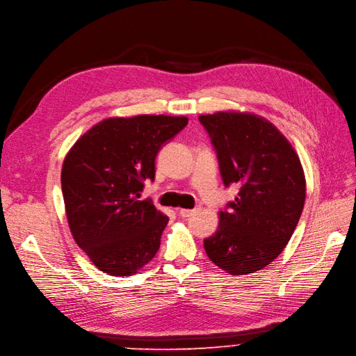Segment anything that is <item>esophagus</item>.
Listing matches in <instances>:
<instances>
[{"instance_id":"1","label":"esophagus","mask_w":356,"mask_h":356,"mask_svg":"<svg viewBox=\"0 0 356 356\" xmlns=\"http://www.w3.org/2000/svg\"><path fill=\"white\" fill-rule=\"evenodd\" d=\"M195 212H197V209H180L179 211L181 218H189V216H192Z\"/></svg>"}]
</instances>
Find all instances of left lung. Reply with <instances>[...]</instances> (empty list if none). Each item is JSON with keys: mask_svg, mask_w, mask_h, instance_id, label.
<instances>
[{"mask_svg": "<svg viewBox=\"0 0 356 356\" xmlns=\"http://www.w3.org/2000/svg\"><path fill=\"white\" fill-rule=\"evenodd\" d=\"M216 152L224 186H240L204 240L212 264L231 275L264 269L285 249L305 200L297 152L270 122L252 113L199 116Z\"/></svg>", "mask_w": 356, "mask_h": 356, "instance_id": "1", "label": "left lung"}]
</instances>
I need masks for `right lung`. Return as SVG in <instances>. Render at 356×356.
<instances>
[{"label": "right lung", "mask_w": 356, "mask_h": 356, "mask_svg": "<svg viewBox=\"0 0 356 356\" xmlns=\"http://www.w3.org/2000/svg\"><path fill=\"white\" fill-rule=\"evenodd\" d=\"M188 118H111L87 131L67 154L60 173L75 243L102 272L131 276L156 256L168 216L141 199L156 176L161 147Z\"/></svg>", "instance_id": "add662e5"}]
</instances>
